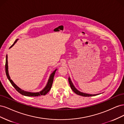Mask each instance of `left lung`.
<instances>
[{"label": "left lung", "mask_w": 124, "mask_h": 124, "mask_svg": "<svg viewBox=\"0 0 124 124\" xmlns=\"http://www.w3.org/2000/svg\"><path fill=\"white\" fill-rule=\"evenodd\" d=\"M68 80H69V83L71 88L72 89V91L77 95H78L80 96H84V97H91V96H95L100 94V93H98V94H89V93H86L81 92L79 91H78V90L76 87H75V86L73 84L72 82V81H71L70 77H69V78H68Z\"/></svg>", "instance_id": "1"}]
</instances>
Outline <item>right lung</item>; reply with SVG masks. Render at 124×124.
Masks as SVG:
<instances>
[{"label":"right lung","instance_id":"obj_1","mask_svg":"<svg viewBox=\"0 0 124 124\" xmlns=\"http://www.w3.org/2000/svg\"><path fill=\"white\" fill-rule=\"evenodd\" d=\"M18 40V39H17L16 41H15V42H14V43L10 47V48L11 47H12L15 44L17 41ZM5 68H6V75H7V77L8 78V80H9V81L10 82V83H11V84L12 85V86L13 87L15 88L16 91L20 93L21 94L23 95L24 96H28V97H36V96H40L41 95H42V96H44L46 95V93L50 91V90L51 89V87H52V84H53V79H54V75L55 73L56 72V71L57 70V69H56L53 72H52L49 78H48V81H47V83L46 86V87H45L42 91L39 92H36V93H32V92H26L24 91V90H22V89H21L20 87H18V86L15 84L14 82H13V81L11 79V78L9 76V72H8V55H6V65H5Z\"/></svg>","mask_w":124,"mask_h":124}]
</instances>
